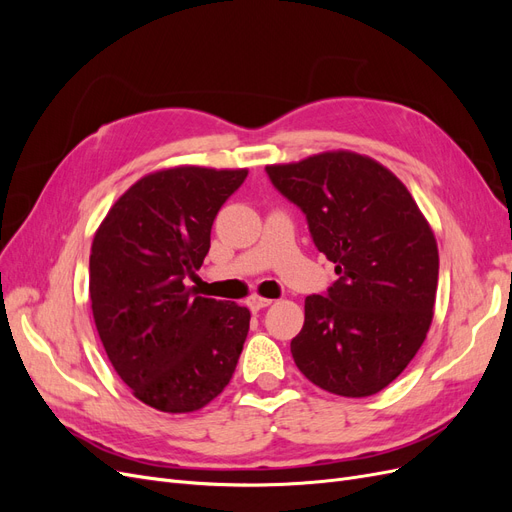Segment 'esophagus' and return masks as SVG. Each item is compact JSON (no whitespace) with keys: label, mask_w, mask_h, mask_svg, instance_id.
<instances>
[{"label":"esophagus","mask_w":512,"mask_h":512,"mask_svg":"<svg viewBox=\"0 0 512 512\" xmlns=\"http://www.w3.org/2000/svg\"><path fill=\"white\" fill-rule=\"evenodd\" d=\"M273 301L271 299H267V297H258V294H256V297H252L250 301H247V305H250V309H252V312H260V309H265V307H269Z\"/></svg>","instance_id":"obj_1"}]
</instances>
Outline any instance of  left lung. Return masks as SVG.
Segmentation results:
<instances>
[{
	"label": "left lung",
	"instance_id": "1",
	"mask_svg": "<svg viewBox=\"0 0 512 512\" xmlns=\"http://www.w3.org/2000/svg\"><path fill=\"white\" fill-rule=\"evenodd\" d=\"M273 185L307 215L339 280L305 299L290 342L301 374L342 397L386 389L423 346L438 290V243L389 168L348 149L269 164Z\"/></svg>",
	"mask_w": 512,
	"mask_h": 512
}]
</instances>
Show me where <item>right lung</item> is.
Here are the masks:
<instances>
[{
	"label": "right lung",
	"instance_id": "1",
	"mask_svg": "<svg viewBox=\"0 0 512 512\" xmlns=\"http://www.w3.org/2000/svg\"><path fill=\"white\" fill-rule=\"evenodd\" d=\"M247 168L170 166L138 179L98 226L89 299L100 342L136 399L168 414L196 412L230 382L250 309L192 294L211 226Z\"/></svg>",
	"mask_w": 512,
	"mask_h": 512
}]
</instances>
